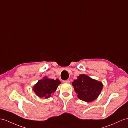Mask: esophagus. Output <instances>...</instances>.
Masks as SVG:
<instances>
[{
	"mask_svg": "<svg viewBox=\"0 0 128 128\" xmlns=\"http://www.w3.org/2000/svg\"><path fill=\"white\" fill-rule=\"evenodd\" d=\"M64 83H66V84H69L70 83V81L69 80H64Z\"/></svg>",
	"mask_w": 128,
	"mask_h": 128,
	"instance_id": "34e87169",
	"label": "esophagus"
}]
</instances>
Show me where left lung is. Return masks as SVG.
I'll return each mask as SVG.
<instances>
[{
	"instance_id": "1",
	"label": "left lung",
	"mask_w": 128,
	"mask_h": 128,
	"mask_svg": "<svg viewBox=\"0 0 128 128\" xmlns=\"http://www.w3.org/2000/svg\"><path fill=\"white\" fill-rule=\"evenodd\" d=\"M74 91L80 100L91 102L98 98L102 89V82L91 78L86 74H80L72 82Z\"/></svg>"
}]
</instances>
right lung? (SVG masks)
<instances>
[{
    "label": "right lung",
    "instance_id": "obj_1",
    "mask_svg": "<svg viewBox=\"0 0 128 128\" xmlns=\"http://www.w3.org/2000/svg\"><path fill=\"white\" fill-rule=\"evenodd\" d=\"M60 84V81L58 79L54 80L44 76L34 85L33 90L40 98L47 99L56 90Z\"/></svg>",
    "mask_w": 128,
    "mask_h": 128
}]
</instances>
